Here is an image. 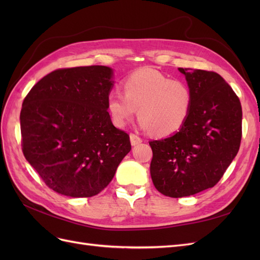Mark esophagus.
<instances>
[{
	"label": "esophagus",
	"mask_w": 260,
	"mask_h": 260,
	"mask_svg": "<svg viewBox=\"0 0 260 260\" xmlns=\"http://www.w3.org/2000/svg\"><path fill=\"white\" fill-rule=\"evenodd\" d=\"M130 142H131L132 146H136V145H138L140 143H142V139H141L139 136L133 135V133H131V135H130Z\"/></svg>",
	"instance_id": "1"
}]
</instances>
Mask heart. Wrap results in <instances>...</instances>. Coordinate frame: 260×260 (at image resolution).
<instances>
[{"mask_svg":"<svg viewBox=\"0 0 260 260\" xmlns=\"http://www.w3.org/2000/svg\"><path fill=\"white\" fill-rule=\"evenodd\" d=\"M123 93L112 91L107 96V109L118 128L127 125L138 109L139 124L156 136L174 135L183 127L193 105L188 84L152 68H141L122 83Z\"/></svg>","mask_w":260,"mask_h":260,"instance_id":"1","label":"heart"}]
</instances>
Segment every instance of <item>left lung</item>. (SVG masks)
<instances>
[{"instance_id": "obj_1", "label": "left lung", "mask_w": 260, "mask_h": 260, "mask_svg": "<svg viewBox=\"0 0 260 260\" xmlns=\"http://www.w3.org/2000/svg\"><path fill=\"white\" fill-rule=\"evenodd\" d=\"M193 93L183 127L149 142L151 177L157 191L183 198L218 183L237 156L242 138V106L237 94L214 72L179 68Z\"/></svg>"}]
</instances>
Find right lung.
Returning a JSON list of instances; mask_svg holds the SVG:
<instances>
[{"label": "right lung", "mask_w": 260, "mask_h": 260, "mask_svg": "<svg viewBox=\"0 0 260 260\" xmlns=\"http://www.w3.org/2000/svg\"><path fill=\"white\" fill-rule=\"evenodd\" d=\"M113 69L86 66L54 70L22 102V153L53 191L91 198L115 176L130 149L128 133L107 112Z\"/></svg>", "instance_id": "1"}]
</instances>
